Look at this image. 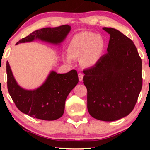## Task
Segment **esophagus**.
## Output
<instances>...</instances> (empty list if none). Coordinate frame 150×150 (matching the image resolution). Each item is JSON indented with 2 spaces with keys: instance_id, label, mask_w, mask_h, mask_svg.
<instances>
[{
  "instance_id": "obj_1",
  "label": "esophagus",
  "mask_w": 150,
  "mask_h": 150,
  "mask_svg": "<svg viewBox=\"0 0 150 150\" xmlns=\"http://www.w3.org/2000/svg\"><path fill=\"white\" fill-rule=\"evenodd\" d=\"M83 74H82V73H78V77H79V81L80 82H81V81H82V80H83Z\"/></svg>"
}]
</instances>
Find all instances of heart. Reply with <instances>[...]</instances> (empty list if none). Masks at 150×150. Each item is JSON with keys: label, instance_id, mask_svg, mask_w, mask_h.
<instances>
[{"label": "heart", "instance_id": "b5f03b06", "mask_svg": "<svg viewBox=\"0 0 150 150\" xmlns=\"http://www.w3.org/2000/svg\"><path fill=\"white\" fill-rule=\"evenodd\" d=\"M104 43L102 38L91 32H83L75 35L68 46V62L72 58H81L85 66H93L97 63L103 52Z\"/></svg>", "mask_w": 150, "mask_h": 150}]
</instances>
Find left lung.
Returning <instances> with one entry per match:
<instances>
[{"instance_id":"1","label":"left lung","mask_w":150,"mask_h":150,"mask_svg":"<svg viewBox=\"0 0 150 150\" xmlns=\"http://www.w3.org/2000/svg\"><path fill=\"white\" fill-rule=\"evenodd\" d=\"M110 34L108 52L84 70L87 109L93 118L113 121L133 110L142 87V60L130 38L116 29Z\"/></svg>"}]
</instances>
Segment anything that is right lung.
Here are the masks:
<instances>
[{
    "label": "right lung",
    "mask_w": 150,
    "mask_h": 150,
    "mask_svg": "<svg viewBox=\"0 0 150 150\" xmlns=\"http://www.w3.org/2000/svg\"><path fill=\"white\" fill-rule=\"evenodd\" d=\"M70 30V27L68 25L54 28L46 27L32 32L16 44L32 42L34 39L59 44L63 42ZM6 72L8 92L15 106L28 116L45 120H54L63 116L66 98L79 81L75 70L64 74L52 71L39 88L36 90H25L17 84L8 61Z\"/></svg>",
    "instance_id": "1"
}]
</instances>
